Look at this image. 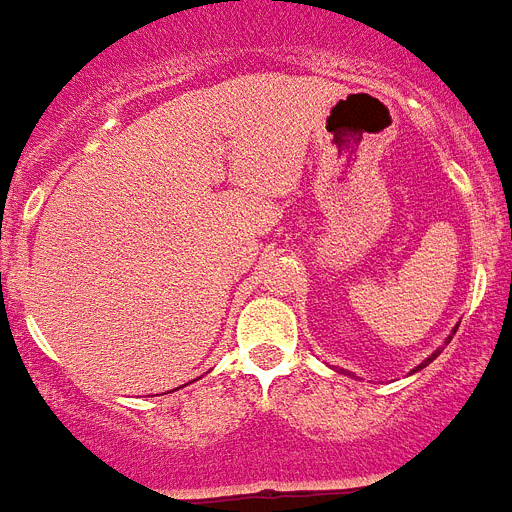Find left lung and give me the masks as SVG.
<instances>
[{
	"instance_id": "obj_1",
	"label": "left lung",
	"mask_w": 512,
	"mask_h": 512,
	"mask_svg": "<svg viewBox=\"0 0 512 512\" xmlns=\"http://www.w3.org/2000/svg\"><path fill=\"white\" fill-rule=\"evenodd\" d=\"M450 338H453V336H450ZM450 338H448V341H445V343H450ZM437 354H440V351H435V354L429 356V359H424V362H422V364H419V367H416V369H414V372H419V369H424V367H427V364H429V362H432V359H437Z\"/></svg>"
}]
</instances>
